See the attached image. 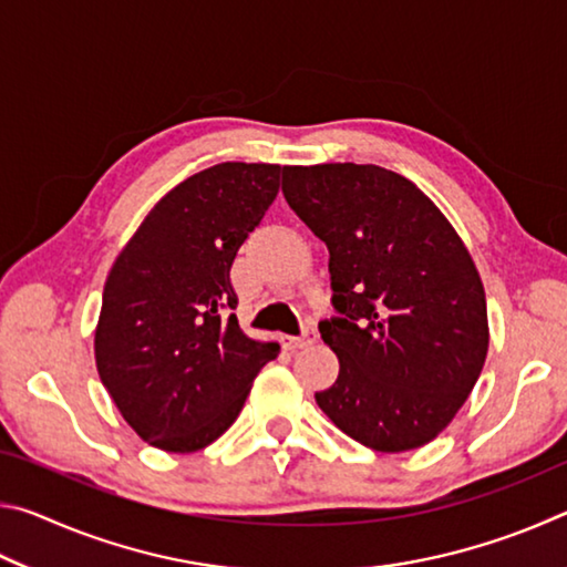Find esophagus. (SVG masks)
Listing matches in <instances>:
<instances>
[{"label":"esophagus","mask_w":567,"mask_h":567,"mask_svg":"<svg viewBox=\"0 0 567 567\" xmlns=\"http://www.w3.org/2000/svg\"><path fill=\"white\" fill-rule=\"evenodd\" d=\"M315 340H318V332H315L312 328H307L300 338H287V348H292V350H297V348H305V344H312Z\"/></svg>","instance_id":"1"}]
</instances>
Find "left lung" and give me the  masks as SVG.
<instances>
[{"label": "left lung", "instance_id": "obj_1", "mask_svg": "<svg viewBox=\"0 0 567 567\" xmlns=\"http://www.w3.org/2000/svg\"><path fill=\"white\" fill-rule=\"evenodd\" d=\"M282 195L330 249L332 305L320 334L340 360L315 392L344 435L378 453L427 445L483 372V280L447 217L378 165L285 167Z\"/></svg>", "mask_w": 567, "mask_h": 567}]
</instances>
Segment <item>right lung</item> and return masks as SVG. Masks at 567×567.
<instances>
[{"label":"right lung","instance_id":"right-lung-1","mask_svg":"<svg viewBox=\"0 0 567 567\" xmlns=\"http://www.w3.org/2000/svg\"><path fill=\"white\" fill-rule=\"evenodd\" d=\"M280 165L223 162L179 182L114 260L94 330L102 385L127 425L167 453L225 433L280 344L229 310V267L280 189Z\"/></svg>","mask_w":567,"mask_h":567}]
</instances>
